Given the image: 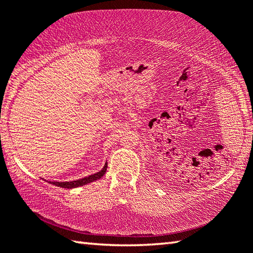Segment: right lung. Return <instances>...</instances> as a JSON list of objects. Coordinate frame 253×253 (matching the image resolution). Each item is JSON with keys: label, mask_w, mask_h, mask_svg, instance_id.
Returning a JSON list of instances; mask_svg holds the SVG:
<instances>
[{"label": "right lung", "mask_w": 253, "mask_h": 253, "mask_svg": "<svg viewBox=\"0 0 253 253\" xmlns=\"http://www.w3.org/2000/svg\"><path fill=\"white\" fill-rule=\"evenodd\" d=\"M106 170H107V163L105 164L104 168H102L101 170H99V172L96 173V174L89 175V176H87V177L77 179V181H71V182H49V183L53 184V185H55V186L63 187V188H75V187H78V186L85 185V184H88V183L95 182V181H97V179L101 178L105 175Z\"/></svg>", "instance_id": "1"}]
</instances>
